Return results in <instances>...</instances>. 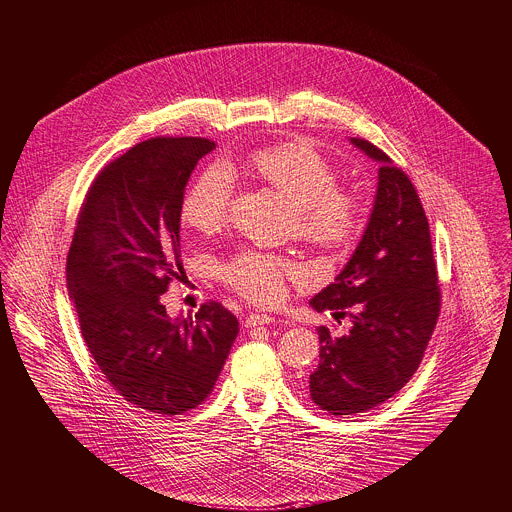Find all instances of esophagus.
Here are the masks:
<instances>
[{
  "label": "esophagus",
  "instance_id": "esophagus-1",
  "mask_svg": "<svg viewBox=\"0 0 512 512\" xmlns=\"http://www.w3.org/2000/svg\"><path fill=\"white\" fill-rule=\"evenodd\" d=\"M271 321H273V317L267 313H249L245 317V327H257V325H265Z\"/></svg>",
  "mask_w": 512,
  "mask_h": 512
}]
</instances>
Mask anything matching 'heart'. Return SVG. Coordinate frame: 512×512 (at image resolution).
<instances>
[{
  "label": "heart",
  "mask_w": 512,
  "mask_h": 512,
  "mask_svg": "<svg viewBox=\"0 0 512 512\" xmlns=\"http://www.w3.org/2000/svg\"><path fill=\"white\" fill-rule=\"evenodd\" d=\"M249 166L291 205L295 233L317 249L339 253L360 233V203L350 191L337 189L335 166L309 142L287 140L255 150ZM233 199L231 177L225 168L211 166L191 183L183 197V221L213 233L227 221ZM223 281L253 303L281 299L289 279L303 277V267L283 255L241 249L221 265Z\"/></svg>",
  "instance_id": "b5f03b06"
}]
</instances>
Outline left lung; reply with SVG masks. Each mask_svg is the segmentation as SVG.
Instances as JSON below:
<instances>
[{
  "label": "left lung",
  "mask_w": 512,
  "mask_h": 512,
  "mask_svg": "<svg viewBox=\"0 0 512 512\" xmlns=\"http://www.w3.org/2000/svg\"><path fill=\"white\" fill-rule=\"evenodd\" d=\"M352 142L380 162L374 211L344 271L309 301L354 323L342 337L317 327L319 366L309 376V396L333 416L366 412L410 382L442 301L430 227L412 181L376 144Z\"/></svg>",
  "instance_id": "1"
}]
</instances>
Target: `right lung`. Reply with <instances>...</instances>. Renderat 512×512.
I'll return each mask as SVG.
<instances>
[{
    "instance_id": "1",
    "label": "right lung",
    "mask_w": 512,
    "mask_h": 512,
    "mask_svg": "<svg viewBox=\"0 0 512 512\" xmlns=\"http://www.w3.org/2000/svg\"><path fill=\"white\" fill-rule=\"evenodd\" d=\"M215 146L154 136L108 162L84 197L68 253V289L90 356L118 396L160 416L209 398L239 333L219 301L175 319L160 303L181 279L185 187Z\"/></svg>"
}]
</instances>
